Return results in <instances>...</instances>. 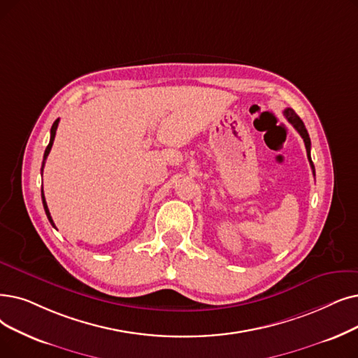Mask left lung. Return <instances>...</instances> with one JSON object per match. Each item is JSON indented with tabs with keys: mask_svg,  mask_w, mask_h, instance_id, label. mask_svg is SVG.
Wrapping results in <instances>:
<instances>
[{
	"mask_svg": "<svg viewBox=\"0 0 358 358\" xmlns=\"http://www.w3.org/2000/svg\"><path fill=\"white\" fill-rule=\"evenodd\" d=\"M284 115H285V118L288 120V122L291 124V126H292L295 130H297V131L300 133V136L303 137L304 145H306V150H307V158H308L310 166H312V169H313V176H316V174H315V165H313V162H312V157H310V148H312V143H310V137H308V133H307V130H306L304 122L301 121V118H300L297 114H295L294 110H291V108H287V110L284 111Z\"/></svg>",
	"mask_w": 358,
	"mask_h": 358,
	"instance_id": "8db88e82",
	"label": "left lung"
}]
</instances>
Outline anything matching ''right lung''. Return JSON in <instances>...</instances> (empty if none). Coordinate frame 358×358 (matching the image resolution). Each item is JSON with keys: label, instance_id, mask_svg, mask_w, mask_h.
Returning <instances> with one entry per match:
<instances>
[{"label": "right lung", "instance_id": "1", "mask_svg": "<svg viewBox=\"0 0 358 358\" xmlns=\"http://www.w3.org/2000/svg\"><path fill=\"white\" fill-rule=\"evenodd\" d=\"M58 122H59V118L54 121L52 127H51V138H50V145L46 146V149H45V153H43V161H42V168H41V171H43L45 161H46V158H48V155H50V152H51V148H52V143H54V138H55V133H57V127H58ZM42 203H43L45 213H46V216H48V221H50V222H51V225L55 228L54 221H52V217H51V213H50V209H48V206H46V200H45V196H43V189H42Z\"/></svg>", "mask_w": 358, "mask_h": 358}]
</instances>
